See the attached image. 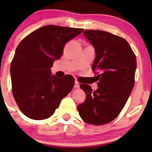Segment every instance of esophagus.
<instances>
[{"mask_svg": "<svg viewBox=\"0 0 152 152\" xmlns=\"http://www.w3.org/2000/svg\"><path fill=\"white\" fill-rule=\"evenodd\" d=\"M79 87H80V85H79V83L77 80H75V88H78Z\"/></svg>", "mask_w": 152, "mask_h": 152, "instance_id": "obj_1", "label": "esophagus"}]
</instances>
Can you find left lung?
I'll return each instance as SVG.
<instances>
[{
	"mask_svg": "<svg viewBox=\"0 0 152 152\" xmlns=\"http://www.w3.org/2000/svg\"><path fill=\"white\" fill-rule=\"evenodd\" d=\"M84 36L94 45L98 89L80 84L86 100L77 106L81 119L89 124H107L116 119L133 89L136 57L128 42L120 36L102 30L85 29Z\"/></svg>",
	"mask_w": 152,
	"mask_h": 152,
	"instance_id": "left-lung-1",
	"label": "left lung"
}]
</instances>
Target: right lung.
<instances>
[{
	"label": "right lung",
	"instance_id": "add662e5",
	"mask_svg": "<svg viewBox=\"0 0 152 152\" xmlns=\"http://www.w3.org/2000/svg\"><path fill=\"white\" fill-rule=\"evenodd\" d=\"M80 28L47 25L26 36L17 46L10 64L12 92L21 112L42 120L53 115L61 100L71 92L75 78L51 75L50 68L63 54L67 42Z\"/></svg>",
	"mask_w": 152,
	"mask_h": 152
}]
</instances>
